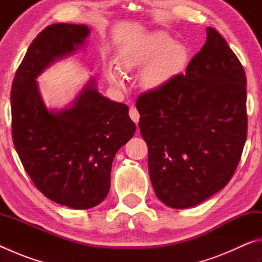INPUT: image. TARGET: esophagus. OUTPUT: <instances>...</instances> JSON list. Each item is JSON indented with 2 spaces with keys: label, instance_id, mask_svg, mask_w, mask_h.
Returning <instances> with one entry per match:
<instances>
[{
  "label": "esophagus",
  "instance_id": "obj_1",
  "mask_svg": "<svg viewBox=\"0 0 262 262\" xmlns=\"http://www.w3.org/2000/svg\"><path fill=\"white\" fill-rule=\"evenodd\" d=\"M129 117L133 121H134L135 123H139V120H140V113L139 111L136 110V107H130L129 108Z\"/></svg>",
  "mask_w": 262,
  "mask_h": 262
}]
</instances>
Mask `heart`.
Masks as SVG:
<instances>
[{
  "label": "heart",
  "mask_w": 262,
  "mask_h": 262,
  "mask_svg": "<svg viewBox=\"0 0 262 262\" xmlns=\"http://www.w3.org/2000/svg\"><path fill=\"white\" fill-rule=\"evenodd\" d=\"M186 61L187 51L183 45L172 41L165 33H154L123 57L121 69L128 72L147 65L142 83L149 90H157L183 69ZM106 77L114 86H123L121 74L112 66L106 69Z\"/></svg>",
  "instance_id": "heart-1"
}]
</instances>
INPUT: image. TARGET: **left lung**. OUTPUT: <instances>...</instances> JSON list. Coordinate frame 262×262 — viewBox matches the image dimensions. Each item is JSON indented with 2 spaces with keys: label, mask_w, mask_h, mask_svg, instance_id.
I'll use <instances>...</instances> for the list:
<instances>
[{
  "label": "left lung",
  "mask_w": 262,
  "mask_h": 262,
  "mask_svg": "<svg viewBox=\"0 0 262 262\" xmlns=\"http://www.w3.org/2000/svg\"><path fill=\"white\" fill-rule=\"evenodd\" d=\"M156 196L176 209L196 206L224 188L247 135L246 76L214 28L187 66L136 100Z\"/></svg>",
  "instance_id": "left-lung-1"
}]
</instances>
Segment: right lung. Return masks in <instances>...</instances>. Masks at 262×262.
I'll return each mask as SVG.
<instances>
[{
  "label": "right lung",
  "mask_w": 262,
  "mask_h": 262,
  "mask_svg": "<svg viewBox=\"0 0 262 262\" xmlns=\"http://www.w3.org/2000/svg\"><path fill=\"white\" fill-rule=\"evenodd\" d=\"M86 25L53 24L28 48L11 86L12 140L25 171L50 200L89 209L107 196L115 154L135 134L128 106L110 100L91 78L67 108L50 111L35 78L81 47Z\"/></svg>",
  "instance_id": "1"
}]
</instances>
